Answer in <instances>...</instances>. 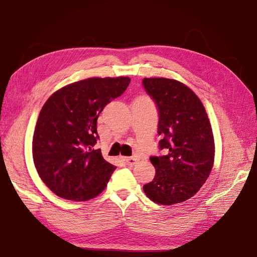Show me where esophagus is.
<instances>
[{
	"instance_id": "1",
	"label": "esophagus",
	"mask_w": 257,
	"mask_h": 257,
	"mask_svg": "<svg viewBox=\"0 0 257 257\" xmlns=\"http://www.w3.org/2000/svg\"><path fill=\"white\" fill-rule=\"evenodd\" d=\"M124 162H125V165H127L128 167H134L136 163L138 162V159L137 158H135V157H130V158H124Z\"/></svg>"
}]
</instances>
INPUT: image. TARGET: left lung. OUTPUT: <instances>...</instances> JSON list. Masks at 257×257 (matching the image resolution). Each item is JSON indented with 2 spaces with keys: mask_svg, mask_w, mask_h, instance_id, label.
Segmentation results:
<instances>
[{
  "mask_svg": "<svg viewBox=\"0 0 257 257\" xmlns=\"http://www.w3.org/2000/svg\"><path fill=\"white\" fill-rule=\"evenodd\" d=\"M143 85L159 111L158 135L165 154L150 157L156 176L144 185L155 203H181L198 192L214 162V138L205 108L188 86L178 80L144 78Z\"/></svg>",
  "mask_w": 257,
  "mask_h": 257,
  "instance_id": "left-lung-1",
  "label": "left lung"
}]
</instances>
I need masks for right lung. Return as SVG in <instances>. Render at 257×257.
Returning <instances> with one entry per match:
<instances>
[{
  "label": "right lung",
  "mask_w": 257,
  "mask_h": 257,
  "mask_svg": "<svg viewBox=\"0 0 257 257\" xmlns=\"http://www.w3.org/2000/svg\"><path fill=\"white\" fill-rule=\"evenodd\" d=\"M129 77H92L69 84L48 98L33 136V159L47 188L63 199L87 201L102 192L116 167L94 149L97 119L121 96Z\"/></svg>",
  "instance_id": "obj_1"
}]
</instances>
